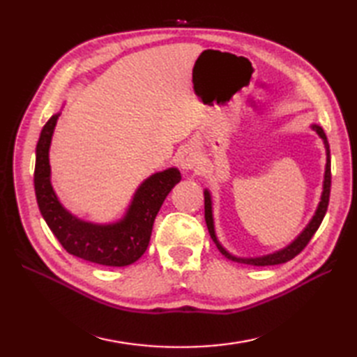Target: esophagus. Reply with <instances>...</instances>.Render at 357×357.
<instances>
[{"label": "esophagus", "instance_id": "34e87169", "mask_svg": "<svg viewBox=\"0 0 357 357\" xmlns=\"http://www.w3.org/2000/svg\"><path fill=\"white\" fill-rule=\"evenodd\" d=\"M199 155H198V151H196L195 149H192V147H185L183 151H181V155H179V164H181V167H183L184 170H192V169H195L196 165L199 164Z\"/></svg>", "mask_w": 357, "mask_h": 357}]
</instances>
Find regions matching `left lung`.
<instances>
[{
	"mask_svg": "<svg viewBox=\"0 0 357 357\" xmlns=\"http://www.w3.org/2000/svg\"><path fill=\"white\" fill-rule=\"evenodd\" d=\"M313 130L321 136L324 144H325V150H327V164H325V174H324V188H322V196H321V202L316 208V213L312 218V221L308 222V225L304 229L298 238H296L290 245H287L284 248L278 250L275 253L270 255H264V256H257V257H238L230 255L227 250L221 245V242L216 238V231H215V222H213V208H211V196L208 190H204V208H206V222H207V229L211 239L216 244L218 250L221 252L227 259L234 261V262H241V264H247V265H256V267H264V265H278V264H284L287 261H291L294 256H298L302 250L307 247L310 239L313 238V234L319 229V225L322 222V219L327 213L328 208V201H330V188H331V161H330V146L327 141V135L322 130V127L317 124H312Z\"/></svg>",
	"mask_w": 357,
	"mask_h": 357,
	"instance_id": "8db88e82",
	"label": "left lung"
}]
</instances>
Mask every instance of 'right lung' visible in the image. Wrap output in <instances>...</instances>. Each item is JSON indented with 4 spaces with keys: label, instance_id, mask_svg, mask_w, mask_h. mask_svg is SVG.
I'll return each mask as SVG.
<instances>
[{
    "label": "right lung",
    "instance_id": "add662e5",
    "mask_svg": "<svg viewBox=\"0 0 357 357\" xmlns=\"http://www.w3.org/2000/svg\"><path fill=\"white\" fill-rule=\"evenodd\" d=\"M59 113L43 127L36 144L35 195L44 221L66 252L107 267H126L146 252L155 218L167 195L181 181L178 169H167L151 174L135 192L124 218L113 224L82 221L67 211L50 183L49 149Z\"/></svg>",
    "mask_w": 357,
    "mask_h": 357
}]
</instances>
